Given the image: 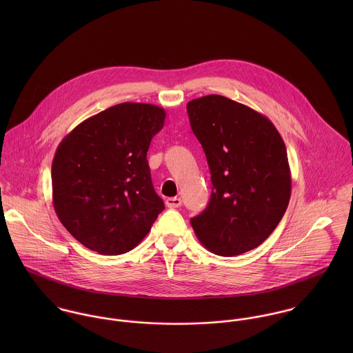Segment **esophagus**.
Here are the masks:
<instances>
[{"mask_svg":"<svg viewBox=\"0 0 353 353\" xmlns=\"http://www.w3.org/2000/svg\"><path fill=\"white\" fill-rule=\"evenodd\" d=\"M165 205L171 209H175V208H179L182 205V200L178 199V197H171V199L165 200Z\"/></svg>","mask_w":353,"mask_h":353,"instance_id":"esophagus-1","label":"esophagus"}]
</instances>
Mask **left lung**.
<instances>
[{
    "instance_id": "1",
    "label": "left lung",
    "mask_w": 353,
    "mask_h": 353,
    "mask_svg": "<svg viewBox=\"0 0 353 353\" xmlns=\"http://www.w3.org/2000/svg\"><path fill=\"white\" fill-rule=\"evenodd\" d=\"M188 114L213 185L210 201L190 220L192 227L209 252H250L274 231L290 202L285 144L265 115L221 95L189 101Z\"/></svg>"
}]
</instances>
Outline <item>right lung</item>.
Here are the masks:
<instances>
[{
	"instance_id": "add662e5",
	"label": "right lung",
	"mask_w": 353,
	"mask_h": 353,
	"mask_svg": "<svg viewBox=\"0 0 353 353\" xmlns=\"http://www.w3.org/2000/svg\"><path fill=\"white\" fill-rule=\"evenodd\" d=\"M165 111L121 103L83 121L59 143L51 165L52 205L81 245L104 255L134 249L164 209L147 152Z\"/></svg>"
}]
</instances>
